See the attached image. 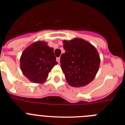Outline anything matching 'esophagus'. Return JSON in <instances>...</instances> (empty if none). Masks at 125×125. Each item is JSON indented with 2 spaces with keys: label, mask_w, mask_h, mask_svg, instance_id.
Listing matches in <instances>:
<instances>
[{
  "label": "esophagus",
  "mask_w": 125,
  "mask_h": 125,
  "mask_svg": "<svg viewBox=\"0 0 125 125\" xmlns=\"http://www.w3.org/2000/svg\"><path fill=\"white\" fill-rule=\"evenodd\" d=\"M56 61L58 62V63H60V58H57Z\"/></svg>",
  "instance_id": "1"
}]
</instances>
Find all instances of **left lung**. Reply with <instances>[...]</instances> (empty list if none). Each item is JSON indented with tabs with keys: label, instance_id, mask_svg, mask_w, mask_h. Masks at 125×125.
<instances>
[{
	"label": "left lung",
	"instance_id": "8db88e82",
	"mask_svg": "<svg viewBox=\"0 0 125 125\" xmlns=\"http://www.w3.org/2000/svg\"><path fill=\"white\" fill-rule=\"evenodd\" d=\"M65 52L62 54L60 65L67 82L73 87H83L95 78L101 59L98 51L87 41L74 38L63 40Z\"/></svg>",
	"mask_w": 125,
	"mask_h": 125
}]
</instances>
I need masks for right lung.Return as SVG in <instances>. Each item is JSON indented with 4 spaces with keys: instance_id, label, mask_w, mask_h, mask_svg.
<instances>
[{
    "instance_id": "right-lung-1",
    "label": "right lung",
    "mask_w": 125,
    "mask_h": 125,
    "mask_svg": "<svg viewBox=\"0 0 125 125\" xmlns=\"http://www.w3.org/2000/svg\"><path fill=\"white\" fill-rule=\"evenodd\" d=\"M54 49L43 41L36 42L22 52L20 67L22 73L30 82L42 83L47 80L49 72L58 64Z\"/></svg>"
}]
</instances>
